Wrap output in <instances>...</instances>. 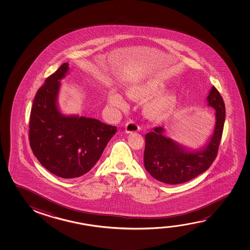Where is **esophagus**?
I'll return each instance as SVG.
<instances>
[{
    "mask_svg": "<svg viewBox=\"0 0 250 250\" xmlns=\"http://www.w3.org/2000/svg\"><path fill=\"white\" fill-rule=\"evenodd\" d=\"M125 132L126 133H132V132H136L139 130V126L137 124L134 123L133 121H129L125 124Z\"/></svg>",
    "mask_w": 250,
    "mask_h": 250,
    "instance_id": "esophagus-1",
    "label": "esophagus"
}]
</instances>
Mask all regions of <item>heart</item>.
Wrapping results in <instances>:
<instances>
[{
  "mask_svg": "<svg viewBox=\"0 0 250 250\" xmlns=\"http://www.w3.org/2000/svg\"><path fill=\"white\" fill-rule=\"evenodd\" d=\"M165 90V85L162 83L157 81H150L144 83L139 85H136L128 90L127 96L131 99H149L155 95L160 94ZM109 104L111 106L119 109L125 110L127 108V103L123 96L116 90H111L108 96ZM172 102V98L169 95L160 96L148 104V110L153 115H159L167 111Z\"/></svg>",
  "mask_w": 250,
  "mask_h": 250,
  "instance_id": "obj_1",
  "label": "heart"
}]
</instances>
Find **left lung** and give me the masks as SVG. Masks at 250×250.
Listing matches in <instances>:
<instances>
[{
  "label": "left lung",
  "instance_id": "8db88e82",
  "mask_svg": "<svg viewBox=\"0 0 250 250\" xmlns=\"http://www.w3.org/2000/svg\"><path fill=\"white\" fill-rule=\"evenodd\" d=\"M207 104L214 110L215 124L201 148L192 149L166 137V129L162 126L155 127L146 135L144 165L154 179L166 184H181L206 172L213 164L226 117L225 104L214 86L209 90Z\"/></svg>",
  "mask_w": 250,
  "mask_h": 250
}]
</instances>
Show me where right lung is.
<instances>
[{"label": "right lung", "mask_w": 250, "mask_h": 250, "mask_svg": "<svg viewBox=\"0 0 250 250\" xmlns=\"http://www.w3.org/2000/svg\"><path fill=\"white\" fill-rule=\"evenodd\" d=\"M69 70V63L64 62L46 78L36 94L29 119L34 155L43 167L63 179L89 172L117 131V127L99 119L62 113L58 105L60 80Z\"/></svg>", "instance_id": "add662e5"}]
</instances>
